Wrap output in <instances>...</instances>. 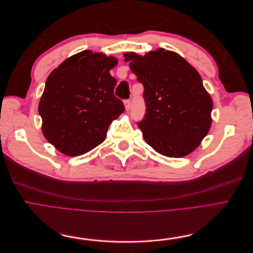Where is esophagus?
Masks as SVG:
<instances>
[{
	"mask_svg": "<svg viewBox=\"0 0 253 253\" xmlns=\"http://www.w3.org/2000/svg\"><path fill=\"white\" fill-rule=\"evenodd\" d=\"M125 108H126V111L129 110V108H130V101L129 100H126L125 101Z\"/></svg>",
	"mask_w": 253,
	"mask_h": 253,
	"instance_id": "1",
	"label": "esophagus"
}]
</instances>
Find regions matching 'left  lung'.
I'll list each match as a JSON object with an SVG mask.
<instances>
[{
  "mask_svg": "<svg viewBox=\"0 0 253 253\" xmlns=\"http://www.w3.org/2000/svg\"><path fill=\"white\" fill-rule=\"evenodd\" d=\"M124 56L144 86L147 108L138 126L145 142L168 158H183L197 149L209 133L213 109L199 72L164 48Z\"/></svg>",
  "mask_w": 253,
  "mask_h": 253,
  "instance_id": "left-lung-1",
  "label": "left lung"
}]
</instances>
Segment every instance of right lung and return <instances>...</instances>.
Segmentation results:
<instances>
[{"label": "right lung", "instance_id": "add662e5", "mask_svg": "<svg viewBox=\"0 0 253 253\" xmlns=\"http://www.w3.org/2000/svg\"><path fill=\"white\" fill-rule=\"evenodd\" d=\"M117 58L83 50L68 57L48 76L38 110L45 139L68 156L86 153L104 142L108 127L124 113L114 97L110 70Z\"/></svg>", "mask_w": 253, "mask_h": 253}]
</instances>
